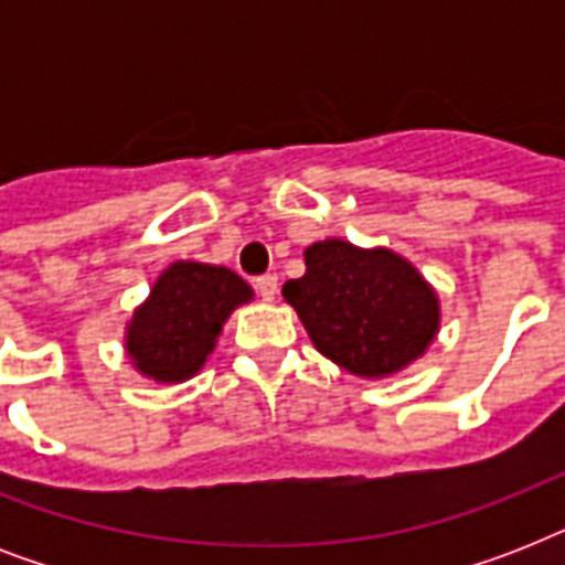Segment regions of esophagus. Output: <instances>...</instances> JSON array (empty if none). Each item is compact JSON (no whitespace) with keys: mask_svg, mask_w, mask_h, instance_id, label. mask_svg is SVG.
Wrapping results in <instances>:
<instances>
[{"mask_svg":"<svg viewBox=\"0 0 565 565\" xmlns=\"http://www.w3.org/2000/svg\"><path fill=\"white\" fill-rule=\"evenodd\" d=\"M255 287L264 301H273L275 296H278V278H275V275H264V278H257Z\"/></svg>","mask_w":565,"mask_h":565,"instance_id":"1","label":"esophagus"}]
</instances>
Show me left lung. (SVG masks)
Segmentation results:
<instances>
[{
	"label": "left lung",
	"instance_id": "8db88e82",
	"mask_svg": "<svg viewBox=\"0 0 565 565\" xmlns=\"http://www.w3.org/2000/svg\"><path fill=\"white\" fill-rule=\"evenodd\" d=\"M310 343L366 381L404 372L439 334V296L425 275L386 246L328 237L305 248V275L284 284Z\"/></svg>",
	"mask_w": 565,
	"mask_h": 565
}]
</instances>
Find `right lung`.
<instances>
[{
  "mask_svg": "<svg viewBox=\"0 0 565 565\" xmlns=\"http://www.w3.org/2000/svg\"><path fill=\"white\" fill-rule=\"evenodd\" d=\"M255 299L228 266L175 260L126 322L131 366L154 384H181L202 372L228 317Z\"/></svg>",
  "mask_w": 565,
  "mask_h": 565,
  "instance_id": "add662e5",
  "label": "right lung"
}]
</instances>
